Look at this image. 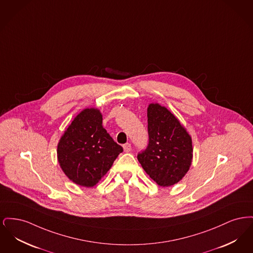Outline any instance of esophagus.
<instances>
[{
	"label": "esophagus",
	"mask_w": 253,
	"mask_h": 253,
	"mask_svg": "<svg viewBox=\"0 0 253 253\" xmlns=\"http://www.w3.org/2000/svg\"><path fill=\"white\" fill-rule=\"evenodd\" d=\"M123 150L125 153H129L132 150V146L130 143H126V144L123 145Z\"/></svg>",
	"instance_id": "obj_1"
}]
</instances>
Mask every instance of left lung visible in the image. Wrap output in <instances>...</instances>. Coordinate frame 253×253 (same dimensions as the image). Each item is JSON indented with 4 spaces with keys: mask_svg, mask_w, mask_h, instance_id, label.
Wrapping results in <instances>:
<instances>
[{
    "mask_svg": "<svg viewBox=\"0 0 253 253\" xmlns=\"http://www.w3.org/2000/svg\"><path fill=\"white\" fill-rule=\"evenodd\" d=\"M147 117L149 143L137 159L159 186L174 185L191 167L192 137L168 109L158 103L149 105Z\"/></svg>",
    "mask_w": 253,
    "mask_h": 253,
    "instance_id": "left-lung-1",
    "label": "left lung"
}]
</instances>
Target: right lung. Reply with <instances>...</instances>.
I'll list each match as a JSON object with an SVG mask.
<instances>
[{"label": "right lung", "instance_id": "1", "mask_svg": "<svg viewBox=\"0 0 253 253\" xmlns=\"http://www.w3.org/2000/svg\"><path fill=\"white\" fill-rule=\"evenodd\" d=\"M123 152L102 126L95 108L82 111L68 126L58 144V161L66 176L83 187H93Z\"/></svg>", "mask_w": 253, "mask_h": 253}]
</instances>
